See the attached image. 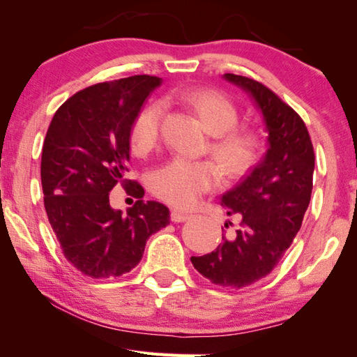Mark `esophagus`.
Wrapping results in <instances>:
<instances>
[{"label":"esophagus","instance_id":"esophagus-1","mask_svg":"<svg viewBox=\"0 0 357 357\" xmlns=\"http://www.w3.org/2000/svg\"><path fill=\"white\" fill-rule=\"evenodd\" d=\"M190 217H191L190 213L182 212V210H177V208H174L171 212V220L174 223H182V221H186Z\"/></svg>","mask_w":357,"mask_h":357}]
</instances>
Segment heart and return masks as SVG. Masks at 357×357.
Returning <instances> with one entry per match:
<instances>
[{"instance_id": "b5f03b06", "label": "heart", "mask_w": 357, "mask_h": 357, "mask_svg": "<svg viewBox=\"0 0 357 357\" xmlns=\"http://www.w3.org/2000/svg\"><path fill=\"white\" fill-rule=\"evenodd\" d=\"M178 101L199 115L212 132L210 151L229 178L247 174L264 151V139L255 128L236 126L238 109L231 98L210 89H197L178 95ZM162 107L150 104L132 120L130 130L131 150L139 156L150 153L161 139ZM221 171L213 161L172 158L150 175V188L158 199L177 208H190L206 192L217 188Z\"/></svg>"}]
</instances>
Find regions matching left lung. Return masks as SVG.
Segmentation results:
<instances>
[{"instance_id":"obj_1","label":"left lung","mask_w":357,"mask_h":357,"mask_svg":"<svg viewBox=\"0 0 357 357\" xmlns=\"http://www.w3.org/2000/svg\"><path fill=\"white\" fill-rule=\"evenodd\" d=\"M225 79L248 91L264 115L268 149L242 182L221 196L227 215H241L236 237L212 253L192 256L202 277L223 288H245L268 275L302 226L313 188L310 134L293 107L266 85L243 75Z\"/></svg>"}]
</instances>
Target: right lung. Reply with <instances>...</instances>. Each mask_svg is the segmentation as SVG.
<instances>
[{
  "instance_id": "right-lung-1",
  "label": "right lung",
  "mask_w": 357,
  "mask_h": 357,
  "mask_svg": "<svg viewBox=\"0 0 357 357\" xmlns=\"http://www.w3.org/2000/svg\"><path fill=\"white\" fill-rule=\"evenodd\" d=\"M161 84L155 75L101 82L64 101L43 145L44 207L64 258L91 278L130 272L149 237L169 225V208L144 202V188L126 178L130 130L145 99ZM121 184L138 201L127 213L109 207Z\"/></svg>"
}]
</instances>
